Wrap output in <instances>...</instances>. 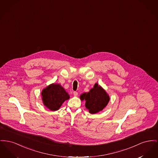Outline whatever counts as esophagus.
<instances>
[{
	"label": "esophagus",
	"mask_w": 158,
	"mask_h": 158,
	"mask_svg": "<svg viewBox=\"0 0 158 158\" xmlns=\"http://www.w3.org/2000/svg\"><path fill=\"white\" fill-rule=\"evenodd\" d=\"M73 95H74V96H77L78 95V93L76 92V91H74L73 92Z\"/></svg>",
	"instance_id": "1"
}]
</instances>
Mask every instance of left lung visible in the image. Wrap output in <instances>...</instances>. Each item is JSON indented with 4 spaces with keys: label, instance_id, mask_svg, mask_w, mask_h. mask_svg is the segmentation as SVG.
<instances>
[{
    "label": "left lung",
    "instance_id": "left-lung-1",
    "mask_svg": "<svg viewBox=\"0 0 158 158\" xmlns=\"http://www.w3.org/2000/svg\"><path fill=\"white\" fill-rule=\"evenodd\" d=\"M80 98L86 101L85 107L92 114L102 111L110 100L109 96L98 84H95L89 92L82 94Z\"/></svg>",
    "mask_w": 158,
    "mask_h": 158
}]
</instances>
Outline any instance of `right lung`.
<instances>
[{
	"instance_id": "add662e5",
	"label": "right lung",
	"mask_w": 158,
	"mask_h": 158,
	"mask_svg": "<svg viewBox=\"0 0 158 158\" xmlns=\"http://www.w3.org/2000/svg\"><path fill=\"white\" fill-rule=\"evenodd\" d=\"M44 105L49 110L56 111L70 97L65 89L59 84H51L42 92Z\"/></svg>"
}]
</instances>
